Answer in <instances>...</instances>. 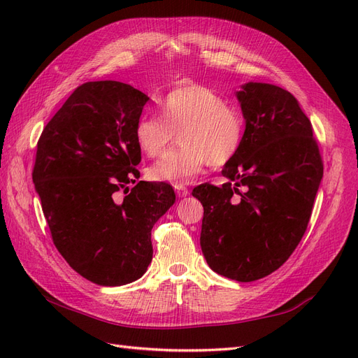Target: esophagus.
Wrapping results in <instances>:
<instances>
[{
  "instance_id": "1",
  "label": "esophagus",
  "mask_w": 358,
  "mask_h": 358,
  "mask_svg": "<svg viewBox=\"0 0 358 358\" xmlns=\"http://www.w3.org/2000/svg\"><path fill=\"white\" fill-rule=\"evenodd\" d=\"M175 191L178 194V197H187V196H189V191H188V188L185 185H176Z\"/></svg>"
}]
</instances>
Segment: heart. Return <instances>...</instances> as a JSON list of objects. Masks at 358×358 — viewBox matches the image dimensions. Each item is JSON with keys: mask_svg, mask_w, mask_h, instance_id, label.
<instances>
[{"mask_svg": "<svg viewBox=\"0 0 358 358\" xmlns=\"http://www.w3.org/2000/svg\"><path fill=\"white\" fill-rule=\"evenodd\" d=\"M159 116L142 115L134 127L138 149L154 158L179 136V146L169 150L148 170L155 182L183 185L203 167L224 166L241 148L243 119L222 96L204 85H183L158 101Z\"/></svg>", "mask_w": 358, "mask_h": 358, "instance_id": "b5f03b06", "label": "heart"}]
</instances>
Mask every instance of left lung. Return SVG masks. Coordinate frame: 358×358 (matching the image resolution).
Instances as JSON below:
<instances>
[{"label": "left lung", "mask_w": 358, "mask_h": 358, "mask_svg": "<svg viewBox=\"0 0 358 358\" xmlns=\"http://www.w3.org/2000/svg\"><path fill=\"white\" fill-rule=\"evenodd\" d=\"M245 119L237 154L221 187L204 183L200 245L213 272L239 282L282 266L308 229L322 179L309 117L288 91L248 82L236 92Z\"/></svg>", "instance_id": "left-lung-1"}]
</instances>
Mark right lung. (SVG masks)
Listing matches in <instances>:
<instances>
[{"mask_svg":"<svg viewBox=\"0 0 358 358\" xmlns=\"http://www.w3.org/2000/svg\"><path fill=\"white\" fill-rule=\"evenodd\" d=\"M149 96L116 80L80 85L43 129L32 182L53 243L76 272L103 287L142 278L150 231L176 201L164 182H136L134 127ZM125 189L121 203L114 192Z\"/></svg>","mask_w":358,"mask_h":358,"instance_id":"1","label":"right lung"}]
</instances>
